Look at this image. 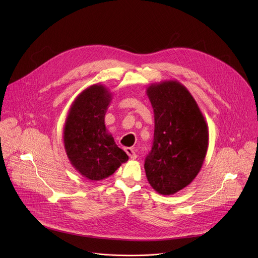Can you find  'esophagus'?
Returning a JSON list of instances; mask_svg holds the SVG:
<instances>
[{"label": "esophagus", "mask_w": 258, "mask_h": 258, "mask_svg": "<svg viewBox=\"0 0 258 258\" xmlns=\"http://www.w3.org/2000/svg\"><path fill=\"white\" fill-rule=\"evenodd\" d=\"M124 150H125L126 154L128 155V157H130L131 159H136V158H137V154H136V152L134 151L133 148H125Z\"/></svg>", "instance_id": "obj_1"}]
</instances>
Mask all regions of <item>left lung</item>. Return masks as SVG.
I'll list each match as a JSON object with an SVG mask.
<instances>
[{
	"label": "left lung",
	"instance_id": "1",
	"mask_svg": "<svg viewBox=\"0 0 258 258\" xmlns=\"http://www.w3.org/2000/svg\"><path fill=\"white\" fill-rule=\"evenodd\" d=\"M154 111V140L145 160L151 187L172 195L187 187L199 173L208 148V126L201 110L177 81L147 88Z\"/></svg>",
	"mask_w": 258,
	"mask_h": 258
}]
</instances>
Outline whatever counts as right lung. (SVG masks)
<instances>
[{
  "label": "right lung",
  "instance_id": "obj_1",
  "mask_svg": "<svg viewBox=\"0 0 258 258\" xmlns=\"http://www.w3.org/2000/svg\"><path fill=\"white\" fill-rule=\"evenodd\" d=\"M112 93L103 85L84 90L71 104L64 128L63 142L67 157L84 177L104 179L128 160L105 126V114Z\"/></svg>",
  "mask_w": 258,
  "mask_h": 258
}]
</instances>
